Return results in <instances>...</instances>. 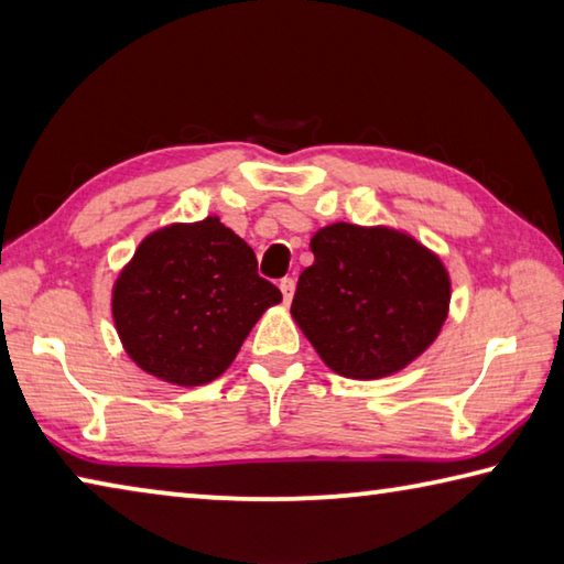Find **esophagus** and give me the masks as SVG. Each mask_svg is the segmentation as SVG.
<instances>
[{"mask_svg": "<svg viewBox=\"0 0 564 564\" xmlns=\"http://www.w3.org/2000/svg\"><path fill=\"white\" fill-rule=\"evenodd\" d=\"M279 289H281V293H283V303H291L293 291H295V281H293V279H281Z\"/></svg>", "mask_w": 564, "mask_h": 564, "instance_id": "esophagus-1", "label": "esophagus"}]
</instances>
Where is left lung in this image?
I'll use <instances>...</instances> for the list:
<instances>
[{"label": "left lung", "instance_id": "8db88e82", "mask_svg": "<svg viewBox=\"0 0 564 564\" xmlns=\"http://www.w3.org/2000/svg\"><path fill=\"white\" fill-rule=\"evenodd\" d=\"M291 313L336 373H398L437 338L451 279L435 253L393 228L333 224L311 238Z\"/></svg>", "mask_w": 564, "mask_h": 564}]
</instances>
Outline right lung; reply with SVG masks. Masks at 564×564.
<instances>
[{
  "label": "right lung",
  "instance_id": "1",
  "mask_svg": "<svg viewBox=\"0 0 564 564\" xmlns=\"http://www.w3.org/2000/svg\"><path fill=\"white\" fill-rule=\"evenodd\" d=\"M275 303L253 248L208 216L147 236L113 283L111 311L139 368L191 388L221 376Z\"/></svg>",
  "mask_w": 564,
  "mask_h": 564
}]
</instances>
